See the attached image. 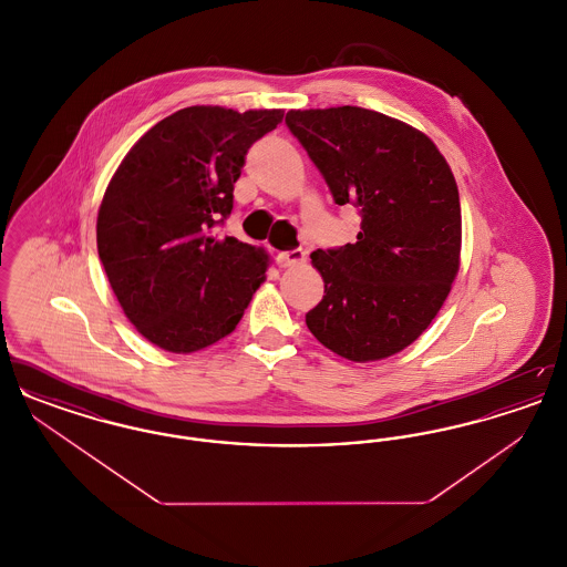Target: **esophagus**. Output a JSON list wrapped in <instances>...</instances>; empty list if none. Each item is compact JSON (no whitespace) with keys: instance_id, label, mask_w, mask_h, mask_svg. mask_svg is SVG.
<instances>
[{"instance_id":"34e87169","label":"esophagus","mask_w":567,"mask_h":567,"mask_svg":"<svg viewBox=\"0 0 567 567\" xmlns=\"http://www.w3.org/2000/svg\"><path fill=\"white\" fill-rule=\"evenodd\" d=\"M276 261H278L280 268H296V266H301L306 261V252L301 248L291 250V252H280L276 257Z\"/></svg>"}]
</instances>
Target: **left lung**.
Segmentation results:
<instances>
[{"mask_svg": "<svg viewBox=\"0 0 567 567\" xmlns=\"http://www.w3.org/2000/svg\"><path fill=\"white\" fill-rule=\"evenodd\" d=\"M287 125L338 206L361 213L357 243L315 250L324 296L312 336L354 363L410 347L435 319L461 264V204L430 135L357 106L289 110Z\"/></svg>", "mask_w": 567, "mask_h": 567, "instance_id": "8db88e82", "label": "left lung"}]
</instances>
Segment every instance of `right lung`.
I'll return each instance as SVG.
<instances>
[{"mask_svg": "<svg viewBox=\"0 0 567 567\" xmlns=\"http://www.w3.org/2000/svg\"><path fill=\"white\" fill-rule=\"evenodd\" d=\"M285 110L189 106L142 135L110 178L97 210V252L130 323L155 347L189 354L240 323L270 255L215 238L255 140Z\"/></svg>", "mask_w": 567, "mask_h": 567, "instance_id": "add662e5", "label": "right lung"}]
</instances>
